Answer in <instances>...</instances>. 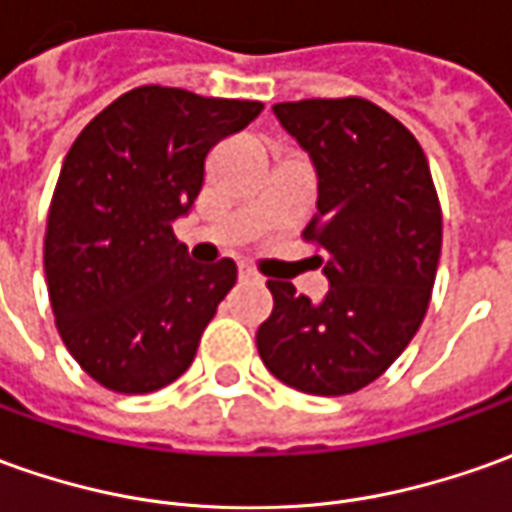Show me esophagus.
Wrapping results in <instances>:
<instances>
[{
    "instance_id": "1",
    "label": "esophagus",
    "mask_w": 512,
    "mask_h": 512,
    "mask_svg": "<svg viewBox=\"0 0 512 512\" xmlns=\"http://www.w3.org/2000/svg\"><path fill=\"white\" fill-rule=\"evenodd\" d=\"M238 280H241V283H257L260 277H257L255 269H249V266H241V269H238Z\"/></svg>"
}]
</instances>
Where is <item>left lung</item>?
<instances>
[{"instance_id":"left-lung-1","label":"left lung","mask_w":512,"mask_h":512,"mask_svg":"<svg viewBox=\"0 0 512 512\" xmlns=\"http://www.w3.org/2000/svg\"><path fill=\"white\" fill-rule=\"evenodd\" d=\"M274 114L316 165L319 201L302 238L325 255L330 288L314 305L269 280L274 308L257 350L288 387L350 395L387 373L426 316L443 246L440 198L415 134L370 100L311 97L277 103Z\"/></svg>"}]
</instances>
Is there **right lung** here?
<instances>
[{
    "mask_svg": "<svg viewBox=\"0 0 512 512\" xmlns=\"http://www.w3.org/2000/svg\"><path fill=\"white\" fill-rule=\"evenodd\" d=\"M260 111L257 100L137 86L72 142L47 212L44 274L55 328L100 387L145 395L193 364L238 269L229 257L193 263L170 224L193 207L212 145Z\"/></svg>",
    "mask_w": 512,
    "mask_h": 512,
    "instance_id": "add662e5",
    "label": "right lung"
}]
</instances>
